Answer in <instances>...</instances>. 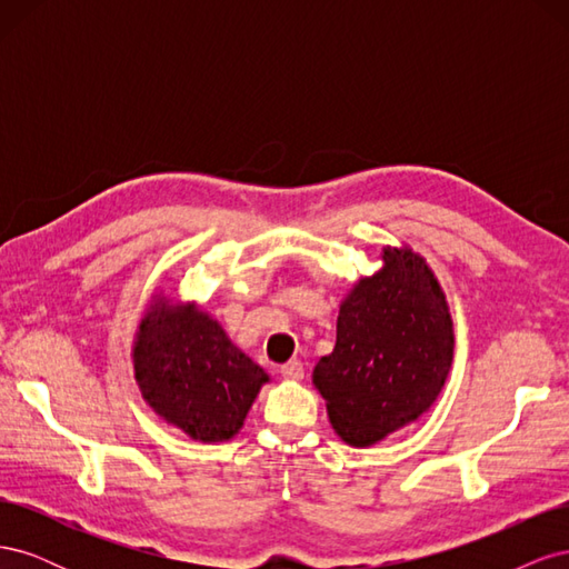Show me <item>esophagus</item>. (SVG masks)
I'll list each match as a JSON object with an SVG mask.
<instances>
[{
	"label": "esophagus",
	"mask_w": 569,
	"mask_h": 569,
	"mask_svg": "<svg viewBox=\"0 0 569 569\" xmlns=\"http://www.w3.org/2000/svg\"><path fill=\"white\" fill-rule=\"evenodd\" d=\"M280 375L284 377V380H301L303 377V363L301 360H287V363L280 368Z\"/></svg>",
	"instance_id": "34e87169"
}]
</instances>
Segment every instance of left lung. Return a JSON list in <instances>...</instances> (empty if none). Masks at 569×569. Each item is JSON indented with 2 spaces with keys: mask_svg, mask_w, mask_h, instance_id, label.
<instances>
[{
  "mask_svg": "<svg viewBox=\"0 0 569 569\" xmlns=\"http://www.w3.org/2000/svg\"><path fill=\"white\" fill-rule=\"evenodd\" d=\"M453 363V320L425 258L385 247L382 268L339 306L337 343L313 370L335 432L356 449L416 422Z\"/></svg>",
  "mask_w": 569,
  "mask_h": 569,
  "instance_id": "8db88e82",
  "label": "left lung"
}]
</instances>
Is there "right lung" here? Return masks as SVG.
<instances>
[{
  "mask_svg": "<svg viewBox=\"0 0 569 569\" xmlns=\"http://www.w3.org/2000/svg\"><path fill=\"white\" fill-rule=\"evenodd\" d=\"M134 380L159 418L194 441L232 439L268 382L197 303L153 297L132 343Z\"/></svg>",
  "mask_w": 569,
  "mask_h": 569,
  "instance_id": "obj_1",
  "label": "right lung"
}]
</instances>
